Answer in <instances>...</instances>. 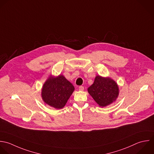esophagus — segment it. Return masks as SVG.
<instances>
[{
  "label": "esophagus",
  "mask_w": 154,
  "mask_h": 154,
  "mask_svg": "<svg viewBox=\"0 0 154 154\" xmlns=\"http://www.w3.org/2000/svg\"><path fill=\"white\" fill-rule=\"evenodd\" d=\"M79 91H83L84 90V87L83 86H80L79 87Z\"/></svg>",
  "instance_id": "34e87169"
}]
</instances>
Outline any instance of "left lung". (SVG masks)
<instances>
[{
    "label": "left lung",
    "mask_w": 154,
    "mask_h": 154,
    "mask_svg": "<svg viewBox=\"0 0 154 154\" xmlns=\"http://www.w3.org/2000/svg\"><path fill=\"white\" fill-rule=\"evenodd\" d=\"M88 91L100 107H106L112 104L119 94L118 86L114 80L100 75L95 77L94 83Z\"/></svg>",
    "instance_id": "obj_1"
}]
</instances>
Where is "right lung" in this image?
I'll return each instance as SVG.
<instances>
[{"label": "right lung", "instance_id": "add662e5", "mask_svg": "<svg viewBox=\"0 0 154 154\" xmlns=\"http://www.w3.org/2000/svg\"><path fill=\"white\" fill-rule=\"evenodd\" d=\"M74 90L73 85L63 75L50 77L42 89V98L48 105L56 109H62Z\"/></svg>", "mask_w": 154, "mask_h": 154}]
</instances>
